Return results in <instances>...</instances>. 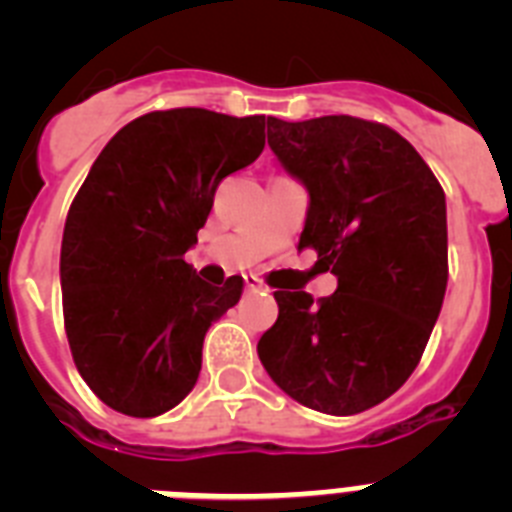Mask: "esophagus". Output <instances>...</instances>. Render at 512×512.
Listing matches in <instances>:
<instances>
[{"label":"esophagus","mask_w":512,"mask_h":512,"mask_svg":"<svg viewBox=\"0 0 512 512\" xmlns=\"http://www.w3.org/2000/svg\"><path fill=\"white\" fill-rule=\"evenodd\" d=\"M246 289L248 292H261V289H264V284H261L256 277H246Z\"/></svg>","instance_id":"34e87169"}]
</instances>
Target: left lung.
<instances>
[{"label": "left lung", "instance_id": "left-lung-1", "mask_svg": "<svg viewBox=\"0 0 512 512\" xmlns=\"http://www.w3.org/2000/svg\"><path fill=\"white\" fill-rule=\"evenodd\" d=\"M269 148L307 192L300 248L336 274L312 300L274 292L277 323L259 359L279 390L325 415H356L418 366L449 282L446 197L420 153L379 122L266 117Z\"/></svg>", "mask_w": 512, "mask_h": 512}]
</instances>
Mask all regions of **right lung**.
I'll return each instance as SVG.
<instances>
[{"instance_id": "1", "label": "right lung", "mask_w": 512, "mask_h": 512, "mask_svg": "<svg viewBox=\"0 0 512 512\" xmlns=\"http://www.w3.org/2000/svg\"><path fill=\"white\" fill-rule=\"evenodd\" d=\"M264 115L182 107L117 130L71 205L61 243L63 323L81 379L112 410L156 418L194 390L207 330L243 295L184 253L217 184L264 151Z\"/></svg>"}]
</instances>
